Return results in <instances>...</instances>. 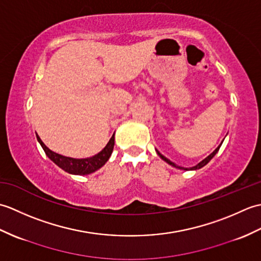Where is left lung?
Instances as JSON below:
<instances>
[{
    "label": "left lung",
    "instance_id": "1",
    "mask_svg": "<svg viewBox=\"0 0 261 261\" xmlns=\"http://www.w3.org/2000/svg\"><path fill=\"white\" fill-rule=\"evenodd\" d=\"M223 142V141H222ZM222 142H221L220 143V146L218 147V148H216L215 149V150L212 152V153H211V154H208V156L206 157V158H205V159H203L202 160V162L201 163H198L196 166H193V167H190V168H185V167H181V166H178V165H176L175 163H173V162H170V160L168 159V158H166L165 156H163V154L162 153H160L158 150H157V153H158V156L160 157V158H162L163 160H165V162L166 163H167V164H169L170 166H173V167H175V168H178V169H182V170H197V169H199V168H202V167H204V166L205 165H206L208 162H210V160L211 159H212L214 156H215V154H216V152H218L219 151V149H220V147H221V145H222Z\"/></svg>",
    "mask_w": 261,
    "mask_h": 261
}]
</instances>
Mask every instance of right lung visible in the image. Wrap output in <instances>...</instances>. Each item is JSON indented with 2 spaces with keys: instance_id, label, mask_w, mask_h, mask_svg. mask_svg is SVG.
Returning <instances> with one entry per match:
<instances>
[{
  "instance_id": "1",
  "label": "right lung",
  "mask_w": 261,
  "mask_h": 261,
  "mask_svg": "<svg viewBox=\"0 0 261 261\" xmlns=\"http://www.w3.org/2000/svg\"><path fill=\"white\" fill-rule=\"evenodd\" d=\"M36 136H37L38 142L40 143V146L42 147L43 150H45L47 157L50 159L51 162L56 164L59 168H62L63 170L66 171V173L71 174V175H88V174L94 173V171H96L108 162L114 148V135H113L111 137L108 145L105 146L98 153H96L95 156L90 157V158H81V159L70 158V157H66V156H63V154L54 152L45 145V143L42 142L40 137L38 135Z\"/></svg>"
}]
</instances>
